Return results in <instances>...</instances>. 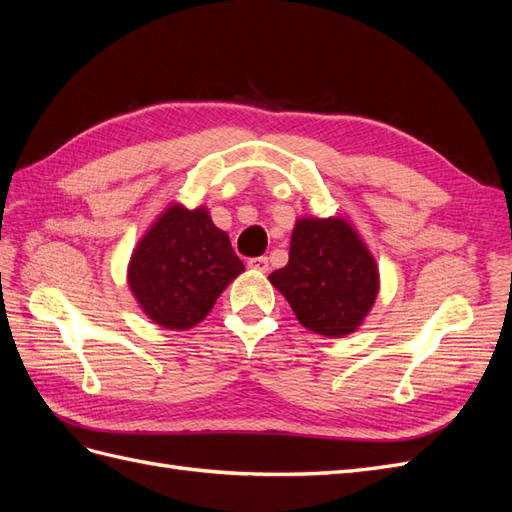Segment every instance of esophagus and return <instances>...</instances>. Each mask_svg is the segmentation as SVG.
<instances>
[{
    "mask_svg": "<svg viewBox=\"0 0 512 512\" xmlns=\"http://www.w3.org/2000/svg\"><path fill=\"white\" fill-rule=\"evenodd\" d=\"M247 267L260 271V273H267L269 271V258L267 256H258V258H250L247 260Z\"/></svg>",
    "mask_w": 512,
    "mask_h": 512,
    "instance_id": "obj_1",
    "label": "esophagus"
}]
</instances>
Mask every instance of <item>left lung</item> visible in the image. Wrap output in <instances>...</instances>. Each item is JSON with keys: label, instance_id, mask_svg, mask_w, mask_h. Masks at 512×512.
Instances as JSON below:
<instances>
[{"label": "left lung", "instance_id": "obj_1", "mask_svg": "<svg viewBox=\"0 0 512 512\" xmlns=\"http://www.w3.org/2000/svg\"><path fill=\"white\" fill-rule=\"evenodd\" d=\"M307 331L344 337L361 327L380 288L376 260L344 218H301L288 265L269 275Z\"/></svg>", "mask_w": 512, "mask_h": 512}]
</instances>
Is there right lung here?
I'll list each match as a JSON object with an SVG mask.
<instances>
[{
  "instance_id": "right-lung-1",
  "label": "right lung",
  "mask_w": 512,
  "mask_h": 512,
  "mask_svg": "<svg viewBox=\"0 0 512 512\" xmlns=\"http://www.w3.org/2000/svg\"><path fill=\"white\" fill-rule=\"evenodd\" d=\"M245 267L205 207L170 205L138 241L128 284L143 312L164 329L205 320L224 288Z\"/></svg>"
}]
</instances>
